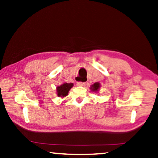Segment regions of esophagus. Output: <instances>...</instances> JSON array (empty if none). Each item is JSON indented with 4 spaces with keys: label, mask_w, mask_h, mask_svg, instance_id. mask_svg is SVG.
Masks as SVG:
<instances>
[{
    "label": "esophagus",
    "mask_w": 158,
    "mask_h": 158,
    "mask_svg": "<svg viewBox=\"0 0 158 158\" xmlns=\"http://www.w3.org/2000/svg\"><path fill=\"white\" fill-rule=\"evenodd\" d=\"M76 84L79 86H84V85H85V82H82V81H77L76 83Z\"/></svg>",
    "instance_id": "34e87169"
}]
</instances>
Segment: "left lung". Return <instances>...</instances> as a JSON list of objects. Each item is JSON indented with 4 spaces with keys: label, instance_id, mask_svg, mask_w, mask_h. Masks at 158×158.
<instances>
[{
    "label": "left lung",
    "instance_id": "1",
    "mask_svg": "<svg viewBox=\"0 0 158 158\" xmlns=\"http://www.w3.org/2000/svg\"><path fill=\"white\" fill-rule=\"evenodd\" d=\"M99 87H100V84H99V83H94V84L92 85L91 86V88H90V89H91V90L92 91H97L99 90Z\"/></svg>",
    "mask_w": 158,
    "mask_h": 158
}]
</instances>
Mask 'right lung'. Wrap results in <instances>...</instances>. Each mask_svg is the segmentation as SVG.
Wrapping results in <instances>:
<instances>
[{
  "label": "right lung",
  "mask_w": 158,
  "mask_h": 158,
  "mask_svg": "<svg viewBox=\"0 0 158 158\" xmlns=\"http://www.w3.org/2000/svg\"><path fill=\"white\" fill-rule=\"evenodd\" d=\"M73 86V83H70V84H68V83H64V84L60 85V86L57 87L56 90H57V94L58 96L63 97L65 96H67L68 94V92Z\"/></svg>",
  "instance_id": "1"
}]
</instances>
